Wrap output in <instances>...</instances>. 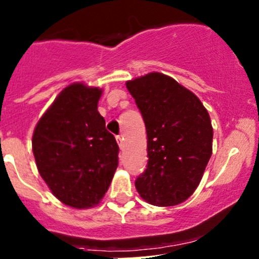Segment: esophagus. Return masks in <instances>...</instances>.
Returning a JSON list of instances; mask_svg holds the SVG:
<instances>
[{"label":"esophagus","mask_w":259,"mask_h":259,"mask_svg":"<svg viewBox=\"0 0 259 259\" xmlns=\"http://www.w3.org/2000/svg\"><path fill=\"white\" fill-rule=\"evenodd\" d=\"M116 140H117V144L120 146V149L124 148V138H122V135H117Z\"/></svg>","instance_id":"obj_1"}]
</instances>
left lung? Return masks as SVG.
Returning <instances> with one entry per match:
<instances>
[{
	"instance_id": "8db88e82",
	"label": "left lung",
	"mask_w": 259,
	"mask_h": 259,
	"mask_svg": "<svg viewBox=\"0 0 259 259\" xmlns=\"http://www.w3.org/2000/svg\"><path fill=\"white\" fill-rule=\"evenodd\" d=\"M146 127L148 165L135 180L143 199L170 207L193 194L211 155L213 127L199 99L159 72L127 81Z\"/></svg>"
}]
</instances>
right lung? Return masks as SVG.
Wrapping results in <instances>:
<instances>
[{
  "mask_svg": "<svg viewBox=\"0 0 259 259\" xmlns=\"http://www.w3.org/2000/svg\"><path fill=\"white\" fill-rule=\"evenodd\" d=\"M101 90L72 83L37 122L32 150L40 176L64 204H99L119 163V146L99 114Z\"/></svg>",
  "mask_w": 259,
  "mask_h": 259,
  "instance_id": "add662e5",
  "label": "right lung"
}]
</instances>
